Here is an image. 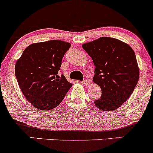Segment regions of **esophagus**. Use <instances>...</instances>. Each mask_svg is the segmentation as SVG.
I'll list each match as a JSON object with an SVG mask.
<instances>
[{"mask_svg": "<svg viewBox=\"0 0 153 153\" xmlns=\"http://www.w3.org/2000/svg\"><path fill=\"white\" fill-rule=\"evenodd\" d=\"M81 83L83 85H85V86H88V85H90V82L88 81V80H84V81L81 82Z\"/></svg>", "mask_w": 153, "mask_h": 153, "instance_id": "1", "label": "esophagus"}]
</instances>
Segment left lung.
Instances as JSON below:
<instances>
[{"instance_id": "1", "label": "left lung", "mask_w": 153, "mask_h": 153, "mask_svg": "<svg viewBox=\"0 0 153 153\" xmlns=\"http://www.w3.org/2000/svg\"><path fill=\"white\" fill-rule=\"evenodd\" d=\"M82 45L96 67L93 82L102 90L94 104L103 111L117 109L131 96L139 79L134 51L126 42L108 37Z\"/></svg>"}]
</instances>
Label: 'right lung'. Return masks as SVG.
I'll list each match as a JSON object with an SVG mask.
<instances>
[{"label":"right lung","instance_id":"obj_1","mask_svg":"<svg viewBox=\"0 0 153 153\" xmlns=\"http://www.w3.org/2000/svg\"><path fill=\"white\" fill-rule=\"evenodd\" d=\"M71 43L62 40L34 42L23 51L15 63V72L23 96L41 111L57 107L71 88L58 71Z\"/></svg>","mask_w":153,"mask_h":153}]
</instances>
